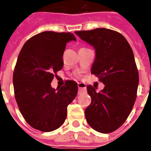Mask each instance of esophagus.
<instances>
[{
  "label": "esophagus",
  "instance_id": "obj_1",
  "mask_svg": "<svg viewBox=\"0 0 151 151\" xmlns=\"http://www.w3.org/2000/svg\"><path fill=\"white\" fill-rule=\"evenodd\" d=\"M78 88H79V93H80L85 92V91H86V85L83 83H78Z\"/></svg>",
  "mask_w": 151,
  "mask_h": 151
}]
</instances>
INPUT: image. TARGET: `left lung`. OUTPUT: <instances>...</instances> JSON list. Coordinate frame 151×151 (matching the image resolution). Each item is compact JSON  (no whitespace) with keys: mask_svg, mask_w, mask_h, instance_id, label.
<instances>
[{"mask_svg":"<svg viewBox=\"0 0 151 151\" xmlns=\"http://www.w3.org/2000/svg\"><path fill=\"white\" fill-rule=\"evenodd\" d=\"M75 33L95 49L91 74L104 85L100 92L87 86L91 103L85 110V118L94 130L111 133L126 121L136 101L139 73L133 51L122 34L110 29Z\"/></svg>","mask_w":151,"mask_h":151,"instance_id":"left-lung-1","label":"left lung"}]
</instances>
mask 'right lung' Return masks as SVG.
<instances>
[{
  "instance_id": "1",
  "label": "right lung",
  "mask_w": 151,
  "mask_h": 151,
  "mask_svg": "<svg viewBox=\"0 0 151 151\" xmlns=\"http://www.w3.org/2000/svg\"><path fill=\"white\" fill-rule=\"evenodd\" d=\"M76 38L71 33L45 31L29 39L20 50L13 74L14 97L23 118L35 129L49 132L58 129L77 96L74 81L57 90L51 87L63 66L66 43Z\"/></svg>"
}]
</instances>
